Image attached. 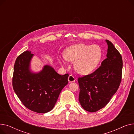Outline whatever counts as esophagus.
I'll return each mask as SVG.
<instances>
[{
  "label": "esophagus",
  "mask_w": 134,
  "mask_h": 134,
  "mask_svg": "<svg viewBox=\"0 0 134 134\" xmlns=\"http://www.w3.org/2000/svg\"><path fill=\"white\" fill-rule=\"evenodd\" d=\"M68 81L69 82H73V81H75V79L74 77V76H73L72 75H69V76H68Z\"/></svg>",
  "instance_id": "34e87169"
}]
</instances>
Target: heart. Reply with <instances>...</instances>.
I'll use <instances>...</instances> for the list:
<instances>
[{"label": "heart", "instance_id": "b5f03b06", "mask_svg": "<svg viewBox=\"0 0 134 134\" xmlns=\"http://www.w3.org/2000/svg\"><path fill=\"white\" fill-rule=\"evenodd\" d=\"M102 55L100 47L96 44H78L68 48L61 60L66 64L68 60L74 63L76 71L82 74H87L93 71L99 63Z\"/></svg>", "mask_w": 134, "mask_h": 134}]
</instances>
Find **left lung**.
I'll return each mask as SVG.
<instances>
[{"mask_svg": "<svg viewBox=\"0 0 134 134\" xmlns=\"http://www.w3.org/2000/svg\"><path fill=\"white\" fill-rule=\"evenodd\" d=\"M106 41L107 58L93 73L78 79L79 102L84 110L91 112H96L108 104L122 80V56L110 41Z\"/></svg>", "mask_w": 134, "mask_h": 134, "instance_id": "left-lung-1", "label": "left lung"}]
</instances>
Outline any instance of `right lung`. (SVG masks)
I'll list each match as a JSON object with an SVG mask.
<instances>
[{
  "mask_svg": "<svg viewBox=\"0 0 134 134\" xmlns=\"http://www.w3.org/2000/svg\"><path fill=\"white\" fill-rule=\"evenodd\" d=\"M33 54L26 51L15 63L12 77L13 88L24 106L32 111L44 114L51 111L61 90L68 82V74L61 75L51 66L33 74L29 63Z\"/></svg>",
  "mask_w": 134,
  "mask_h": 134,
  "instance_id": "right-lung-1",
  "label": "right lung"
}]
</instances>
